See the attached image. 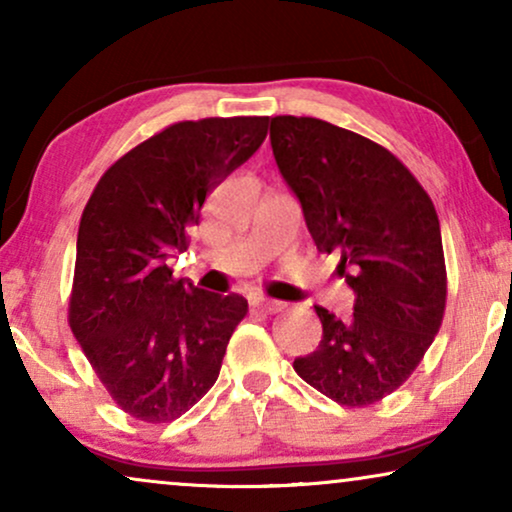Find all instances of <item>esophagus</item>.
I'll return each mask as SVG.
<instances>
[{
	"mask_svg": "<svg viewBox=\"0 0 512 512\" xmlns=\"http://www.w3.org/2000/svg\"><path fill=\"white\" fill-rule=\"evenodd\" d=\"M251 307H254V310H258V312H265V314H275V312L282 310L284 305L279 303V300H272V298H263V296H258V298L251 300Z\"/></svg>",
	"mask_w": 512,
	"mask_h": 512,
	"instance_id": "1",
	"label": "esophagus"
}]
</instances>
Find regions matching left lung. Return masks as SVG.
<instances>
[{
    "label": "left lung",
    "instance_id": "obj_1",
    "mask_svg": "<svg viewBox=\"0 0 512 512\" xmlns=\"http://www.w3.org/2000/svg\"><path fill=\"white\" fill-rule=\"evenodd\" d=\"M270 144L314 244L340 256L354 314L314 305L324 335L296 373L340 405L377 403L412 375L436 338L447 275L436 207L384 146L307 116H275Z\"/></svg>",
    "mask_w": 512,
    "mask_h": 512
}]
</instances>
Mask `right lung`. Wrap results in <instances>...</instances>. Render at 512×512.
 Masks as SVG:
<instances>
[{
    "mask_svg": "<svg viewBox=\"0 0 512 512\" xmlns=\"http://www.w3.org/2000/svg\"><path fill=\"white\" fill-rule=\"evenodd\" d=\"M268 116L174 123L97 181L76 237L69 326L118 408L149 424L191 410L219 377L242 296L174 279L207 195L254 156Z\"/></svg>",
    "mask_w": 512,
    "mask_h": 512,
    "instance_id": "right-lung-1",
    "label": "right lung"
}]
</instances>
